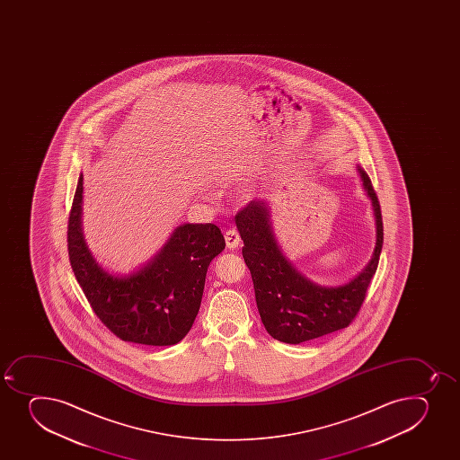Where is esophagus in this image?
<instances>
[{"mask_svg": "<svg viewBox=\"0 0 460 460\" xmlns=\"http://www.w3.org/2000/svg\"><path fill=\"white\" fill-rule=\"evenodd\" d=\"M225 242H226L227 249H233L234 251L242 242V238H240L235 229H227L226 233H225Z\"/></svg>", "mask_w": 460, "mask_h": 460, "instance_id": "obj_1", "label": "esophagus"}]
</instances>
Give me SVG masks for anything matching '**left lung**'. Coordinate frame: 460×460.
Segmentation results:
<instances>
[{
	"label": "left lung",
	"mask_w": 460,
	"mask_h": 460,
	"mask_svg": "<svg viewBox=\"0 0 460 460\" xmlns=\"http://www.w3.org/2000/svg\"><path fill=\"white\" fill-rule=\"evenodd\" d=\"M357 169L372 202L376 246L366 269L345 285L321 287L296 271L274 237L265 200H252L235 216L238 233L244 243L243 258L251 270L261 321L270 336L278 341L298 345L346 328L363 305L379 264L384 229L372 181L364 169Z\"/></svg>",
	"instance_id": "left-lung-1"
}]
</instances>
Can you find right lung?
Wrapping results in <instances>:
<instances>
[{
  "label": "right lung",
  "instance_id": "obj_1",
  "mask_svg": "<svg viewBox=\"0 0 460 460\" xmlns=\"http://www.w3.org/2000/svg\"><path fill=\"white\" fill-rule=\"evenodd\" d=\"M83 173L68 216V260L97 318L124 341L175 345L186 337L199 312L205 276L225 249L213 223H184L159 253L128 276L102 269L84 240Z\"/></svg>",
  "mask_w": 460,
  "mask_h": 460
}]
</instances>
